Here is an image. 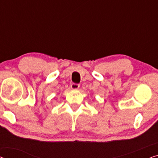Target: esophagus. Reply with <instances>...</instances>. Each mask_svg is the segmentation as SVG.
<instances>
[{"label":"esophagus","mask_w":158,"mask_h":158,"mask_svg":"<svg viewBox=\"0 0 158 158\" xmlns=\"http://www.w3.org/2000/svg\"><path fill=\"white\" fill-rule=\"evenodd\" d=\"M71 88L72 89H74V90H75V89H78L79 88V84L76 83H72L71 84Z\"/></svg>","instance_id":"34e87169"}]
</instances>
